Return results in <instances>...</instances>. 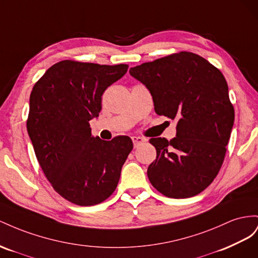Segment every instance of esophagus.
I'll return each instance as SVG.
<instances>
[{"instance_id": "obj_1", "label": "esophagus", "mask_w": 258, "mask_h": 258, "mask_svg": "<svg viewBox=\"0 0 258 258\" xmlns=\"http://www.w3.org/2000/svg\"><path fill=\"white\" fill-rule=\"evenodd\" d=\"M132 141H133L134 147L136 148V147H138V145H141L144 142H146V139L143 138V137H139V136H133V137H132Z\"/></svg>"}]
</instances>
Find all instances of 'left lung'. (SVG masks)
<instances>
[{
  "instance_id": "1",
  "label": "left lung",
  "mask_w": 258,
  "mask_h": 258,
  "mask_svg": "<svg viewBox=\"0 0 258 258\" xmlns=\"http://www.w3.org/2000/svg\"><path fill=\"white\" fill-rule=\"evenodd\" d=\"M152 96L158 115L177 120L176 137L151 138L152 186L168 198L200 194L222 166L234 122L226 80L203 57L180 51L130 69Z\"/></svg>"
}]
</instances>
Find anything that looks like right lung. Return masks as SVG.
Here are the masks:
<instances>
[{"instance_id": "1", "label": "right lung", "mask_w": 258, "mask_h": 258, "mask_svg": "<svg viewBox=\"0 0 258 258\" xmlns=\"http://www.w3.org/2000/svg\"><path fill=\"white\" fill-rule=\"evenodd\" d=\"M127 68L63 60L32 88L27 130L36 159L57 192L77 205L90 207L111 196L133 149L130 137L105 142L93 137L90 127L102 94Z\"/></svg>"}]
</instances>
